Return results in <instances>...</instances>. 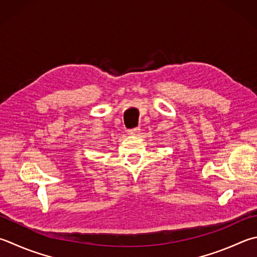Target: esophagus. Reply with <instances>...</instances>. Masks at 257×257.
I'll use <instances>...</instances> for the list:
<instances>
[{
  "mask_svg": "<svg viewBox=\"0 0 257 257\" xmlns=\"http://www.w3.org/2000/svg\"><path fill=\"white\" fill-rule=\"evenodd\" d=\"M140 131H141V128H140V127L131 128V130L127 131V134H130V135H137L140 132Z\"/></svg>",
  "mask_w": 257,
  "mask_h": 257,
  "instance_id": "esophagus-1",
  "label": "esophagus"
}]
</instances>
